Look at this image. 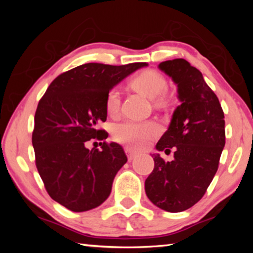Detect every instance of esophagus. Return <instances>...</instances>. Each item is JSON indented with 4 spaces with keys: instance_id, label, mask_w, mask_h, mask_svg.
Wrapping results in <instances>:
<instances>
[{
    "instance_id": "esophagus-1",
    "label": "esophagus",
    "mask_w": 253,
    "mask_h": 253,
    "mask_svg": "<svg viewBox=\"0 0 253 253\" xmlns=\"http://www.w3.org/2000/svg\"><path fill=\"white\" fill-rule=\"evenodd\" d=\"M125 152H126V154H127L128 161H132V160H134V158L137 156V153L132 151V149L129 148V147H126V148H125Z\"/></svg>"
}]
</instances>
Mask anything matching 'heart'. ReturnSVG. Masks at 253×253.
<instances>
[{
    "label": "heart",
    "instance_id": "1",
    "mask_svg": "<svg viewBox=\"0 0 253 253\" xmlns=\"http://www.w3.org/2000/svg\"><path fill=\"white\" fill-rule=\"evenodd\" d=\"M131 85L145 93L151 99L164 95L168 90V81L165 77L155 70H146L136 76ZM122 95L118 88H114L107 93L106 109L109 114L118 113L121 107ZM161 128L154 122L124 121L113 126V137L119 143L129 145L134 148L144 147L149 140L160 134Z\"/></svg>",
    "mask_w": 253,
    "mask_h": 253
}]
</instances>
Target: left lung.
Returning a JSON list of instances; mask_svg holds the SVG:
<instances>
[{"label":"left lung","mask_w":253,"mask_h":253,"mask_svg":"<svg viewBox=\"0 0 253 253\" xmlns=\"http://www.w3.org/2000/svg\"><path fill=\"white\" fill-rule=\"evenodd\" d=\"M158 68L177 85L181 105L156 144L158 152L173 149L174 160L165 162L153 154L155 166L145 192L157 208L182 212L202 199L219 168L225 145L224 114L201 71L185 59L168 60Z\"/></svg>","instance_id":"8db88e82"}]
</instances>
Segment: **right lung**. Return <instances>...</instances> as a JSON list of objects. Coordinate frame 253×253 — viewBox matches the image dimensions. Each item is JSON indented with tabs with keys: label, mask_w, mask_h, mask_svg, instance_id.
<instances>
[{
	"label": "right lung",
	"mask_w": 253,
	"mask_h": 253,
	"mask_svg": "<svg viewBox=\"0 0 253 253\" xmlns=\"http://www.w3.org/2000/svg\"><path fill=\"white\" fill-rule=\"evenodd\" d=\"M146 62L126 66L84 63L57 77L38 105L32 145L36 164L51 199L74 212L99 207L108 198L114 178L127 162L117 143L101 149L85 147L106 139L98 122H106V97L115 85Z\"/></svg>",
	"instance_id": "obj_1"
}]
</instances>
